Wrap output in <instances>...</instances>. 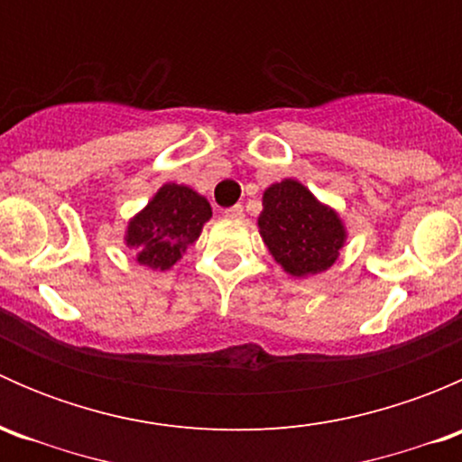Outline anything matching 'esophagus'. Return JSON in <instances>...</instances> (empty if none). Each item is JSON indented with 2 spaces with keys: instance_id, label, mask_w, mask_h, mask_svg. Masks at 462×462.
<instances>
[{
  "instance_id": "esophagus-1",
  "label": "esophagus",
  "mask_w": 462,
  "mask_h": 462,
  "mask_svg": "<svg viewBox=\"0 0 462 462\" xmlns=\"http://www.w3.org/2000/svg\"><path fill=\"white\" fill-rule=\"evenodd\" d=\"M226 217L227 218H241L244 217V208H241V205H232V208L226 209Z\"/></svg>"
}]
</instances>
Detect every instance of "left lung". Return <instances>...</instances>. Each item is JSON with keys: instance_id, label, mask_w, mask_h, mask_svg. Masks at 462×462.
<instances>
[{"instance_id": "8db88e82", "label": "left lung", "mask_w": 462, "mask_h": 462, "mask_svg": "<svg viewBox=\"0 0 462 462\" xmlns=\"http://www.w3.org/2000/svg\"><path fill=\"white\" fill-rule=\"evenodd\" d=\"M257 226L265 248L291 277L328 270L346 244L342 218L306 185L283 179L265 188Z\"/></svg>"}]
</instances>
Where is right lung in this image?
I'll use <instances>...</instances> for the list:
<instances>
[{
    "label": "right lung",
    "instance_id": "add662e5",
    "mask_svg": "<svg viewBox=\"0 0 462 462\" xmlns=\"http://www.w3.org/2000/svg\"><path fill=\"white\" fill-rule=\"evenodd\" d=\"M212 217L208 199L188 185L165 183L136 217L129 218L125 244L136 263L152 270H170L188 245L201 236Z\"/></svg>",
    "mask_w": 462,
    "mask_h": 462
}]
</instances>
